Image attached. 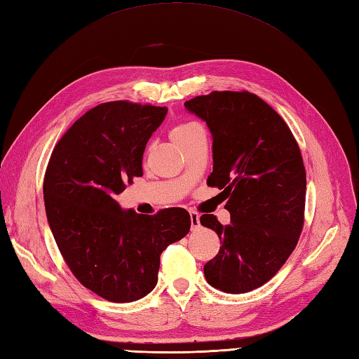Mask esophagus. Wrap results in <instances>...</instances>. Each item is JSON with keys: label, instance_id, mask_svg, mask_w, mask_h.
I'll return each mask as SVG.
<instances>
[{"label": "esophagus", "instance_id": "34e87169", "mask_svg": "<svg viewBox=\"0 0 359 359\" xmlns=\"http://www.w3.org/2000/svg\"><path fill=\"white\" fill-rule=\"evenodd\" d=\"M190 224H192V229L200 227V215L194 210H190Z\"/></svg>", "mask_w": 359, "mask_h": 359}]
</instances>
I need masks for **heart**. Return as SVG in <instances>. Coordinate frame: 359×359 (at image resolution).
Masks as SVG:
<instances>
[{
	"mask_svg": "<svg viewBox=\"0 0 359 359\" xmlns=\"http://www.w3.org/2000/svg\"><path fill=\"white\" fill-rule=\"evenodd\" d=\"M198 129H200V126H196L194 123H180V124L172 127L170 137H172L173 142H180L181 140L187 138L189 135H192Z\"/></svg>",
	"mask_w": 359,
	"mask_h": 359,
	"instance_id": "obj_1",
	"label": "heart"
}]
</instances>
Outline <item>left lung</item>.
<instances>
[{
  "label": "left lung",
  "mask_w": 359,
  "mask_h": 359,
  "mask_svg": "<svg viewBox=\"0 0 359 359\" xmlns=\"http://www.w3.org/2000/svg\"><path fill=\"white\" fill-rule=\"evenodd\" d=\"M212 133L213 172L230 224L203 215L218 233L217 257L204 266L212 287L247 293L276 275L298 244L306 205V169L284 119L250 92H212L184 102Z\"/></svg>",
  "instance_id": "left-lung-1"
}]
</instances>
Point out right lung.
I'll return each mask as SVG.
<instances>
[{"label":"right lung","instance_id":"add662e5","mask_svg":"<svg viewBox=\"0 0 359 359\" xmlns=\"http://www.w3.org/2000/svg\"><path fill=\"white\" fill-rule=\"evenodd\" d=\"M165 115V107L104 102L76 119L47 164L43 192L55 241L76 280L107 301L152 292L163 250L190 230L181 207L138 215L115 200L142 177V154Z\"/></svg>","mask_w":359,"mask_h":359}]
</instances>
